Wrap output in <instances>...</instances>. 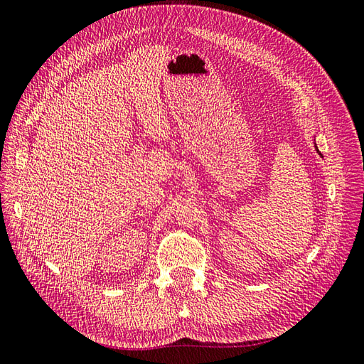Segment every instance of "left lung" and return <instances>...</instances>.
Returning a JSON list of instances; mask_svg holds the SVG:
<instances>
[{
    "label": "left lung",
    "instance_id": "left-lung-1",
    "mask_svg": "<svg viewBox=\"0 0 364 364\" xmlns=\"http://www.w3.org/2000/svg\"><path fill=\"white\" fill-rule=\"evenodd\" d=\"M317 151H318V150H317ZM318 155H322V153H318Z\"/></svg>",
    "mask_w": 364,
    "mask_h": 364
}]
</instances>
